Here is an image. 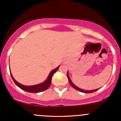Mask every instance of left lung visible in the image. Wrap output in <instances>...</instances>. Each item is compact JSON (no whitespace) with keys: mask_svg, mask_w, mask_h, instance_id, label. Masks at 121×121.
I'll list each match as a JSON object with an SVG mask.
<instances>
[{"mask_svg":"<svg viewBox=\"0 0 121 121\" xmlns=\"http://www.w3.org/2000/svg\"><path fill=\"white\" fill-rule=\"evenodd\" d=\"M67 77H68V81H69V84H71V86H73V88H74L75 90H78V91H80V92H84V93H92V92H95V91H97V90H98V89H96V90H82V89H81V88H80L78 87V86H77L76 85H75V84L73 83V82L71 81V79L69 78V75H68V73H67Z\"/></svg>","mask_w":121,"mask_h":121,"instance_id":"obj_1","label":"left lung"}]
</instances>
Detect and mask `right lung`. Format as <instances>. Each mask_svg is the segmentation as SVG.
I'll list each match as a JSON object with an SVG mask.
<instances>
[{"label":"right lung","mask_w":121,"mask_h":121,"mask_svg":"<svg viewBox=\"0 0 121 121\" xmlns=\"http://www.w3.org/2000/svg\"><path fill=\"white\" fill-rule=\"evenodd\" d=\"M59 67L60 65L58 67H57L56 68H55V69H53V70L50 73L47 80H46L45 81H44L43 82L37 84V85H30V86H26V85H22V84L18 82L17 81H16L15 80H14L13 75H12V73H11L10 71V73L11 77H12L13 81H14V83H15L16 85L18 87H19L20 89L24 90V91H27V92H31V93H38V92H42V91H45V90H47V88H48V87L50 86L51 83H52V77H53V74H54L57 70H58V69L59 68Z\"/></svg>","instance_id":"obj_1"}]
</instances>
